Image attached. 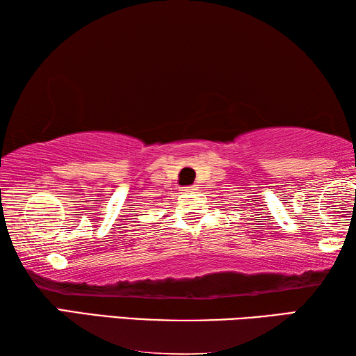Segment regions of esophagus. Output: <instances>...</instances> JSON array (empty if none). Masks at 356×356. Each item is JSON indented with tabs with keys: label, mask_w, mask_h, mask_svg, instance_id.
<instances>
[{
	"label": "esophagus",
	"mask_w": 356,
	"mask_h": 356,
	"mask_svg": "<svg viewBox=\"0 0 356 356\" xmlns=\"http://www.w3.org/2000/svg\"><path fill=\"white\" fill-rule=\"evenodd\" d=\"M184 193H196L197 191V186L196 185H191V186H185V188L182 190Z\"/></svg>",
	"instance_id": "esophagus-1"
}]
</instances>
